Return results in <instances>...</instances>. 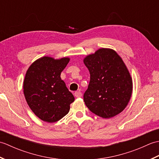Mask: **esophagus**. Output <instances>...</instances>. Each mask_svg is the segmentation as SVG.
Instances as JSON below:
<instances>
[{
  "label": "esophagus",
  "instance_id": "34e87169",
  "mask_svg": "<svg viewBox=\"0 0 159 159\" xmlns=\"http://www.w3.org/2000/svg\"><path fill=\"white\" fill-rule=\"evenodd\" d=\"M74 96L76 98H80L82 96V93L80 92V91H78V92H76L74 93Z\"/></svg>",
  "mask_w": 159,
  "mask_h": 159
}]
</instances>
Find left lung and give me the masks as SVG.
Instances as JSON below:
<instances>
[{
    "mask_svg": "<svg viewBox=\"0 0 159 159\" xmlns=\"http://www.w3.org/2000/svg\"><path fill=\"white\" fill-rule=\"evenodd\" d=\"M83 62L90 73L83 96L86 106L105 119L120 113L133 93V79L121 57L113 49L102 48L87 55Z\"/></svg>",
    "mask_w": 159,
    "mask_h": 159,
    "instance_id": "8db88e82",
    "label": "left lung"
}]
</instances>
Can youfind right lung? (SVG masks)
<instances>
[{"instance_id":"add662e5","label":"right lung","mask_w":159,"mask_h":159,"mask_svg":"<svg viewBox=\"0 0 159 159\" xmlns=\"http://www.w3.org/2000/svg\"><path fill=\"white\" fill-rule=\"evenodd\" d=\"M69 57L55 59L44 56L35 61L26 71L23 92L30 109L46 122L59 121L68 113L74 101L61 73L69 63Z\"/></svg>"}]
</instances>
